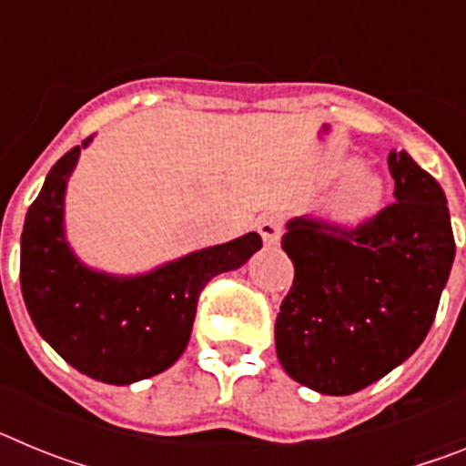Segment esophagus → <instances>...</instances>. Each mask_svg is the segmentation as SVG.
<instances>
[{
  "label": "esophagus",
  "mask_w": 466,
  "mask_h": 466,
  "mask_svg": "<svg viewBox=\"0 0 466 466\" xmlns=\"http://www.w3.org/2000/svg\"><path fill=\"white\" fill-rule=\"evenodd\" d=\"M257 228H258V233H261V238L266 245H278L279 236H282V224H279L278 217H273V214H268V217H261L257 224Z\"/></svg>",
  "instance_id": "obj_1"
}]
</instances>
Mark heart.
<instances>
[{
	"mask_svg": "<svg viewBox=\"0 0 466 466\" xmlns=\"http://www.w3.org/2000/svg\"><path fill=\"white\" fill-rule=\"evenodd\" d=\"M380 200V182L369 172H352V175L336 188L331 200V212L340 219H361L373 212Z\"/></svg>",
	"mask_w": 466,
	"mask_h": 466,
	"instance_id": "obj_1",
	"label": "heart"
}]
</instances>
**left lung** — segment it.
Here are the masks:
<instances>
[{"mask_svg":"<svg viewBox=\"0 0 466 466\" xmlns=\"http://www.w3.org/2000/svg\"><path fill=\"white\" fill-rule=\"evenodd\" d=\"M394 200L343 228L291 219L294 284L275 319L282 369L319 394H355L425 340L455 258L446 193L406 151L387 156Z\"/></svg>","mask_w":466,"mask_h":466,"instance_id":"1","label":"left lung"}]
</instances>
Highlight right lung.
<instances>
[{"instance_id":"add662e5","label":"right lung","mask_w":466,"mask_h":466,"mask_svg":"<svg viewBox=\"0 0 466 466\" xmlns=\"http://www.w3.org/2000/svg\"><path fill=\"white\" fill-rule=\"evenodd\" d=\"M90 139L57 160L27 209L20 236V289L36 331L76 371L130 385L166 371L187 350L200 291L240 268L261 236L187 254L144 275L88 268L65 238V191Z\"/></svg>"}]
</instances>
